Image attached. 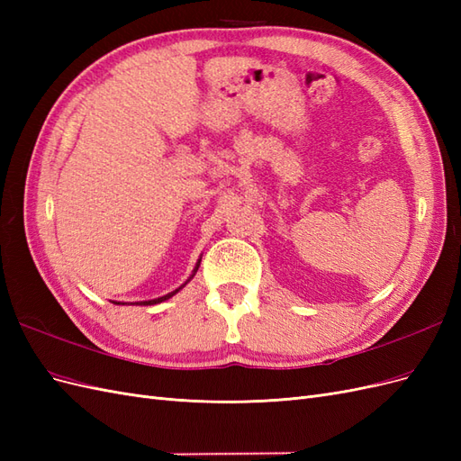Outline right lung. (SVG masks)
Returning <instances> with one entry per match:
<instances>
[{
    "label": "right lung",
    "mask_w": 461,
    "mask_h": 461,
    "mask_svg": "<svg viewBox=\"0 0 461 461\" xmlns=\"http://www.w3.org/2000/svg\"><path fill=\"white\" fill-rule=\"evenodd\" d=\"M200 261H202V258L198 259V263H196V267H194V271H192V275L188 276V281L185 283V285H180L176 290H173V292H169V294H165V296H159V298H153V300H144V302H136V305H156V303H161V302H165V300H169V298H173L176 292H180L183 290L192 278H194V275H196V271H198V267H200ZM113 303H117V305H124V303H121V302H113Z\"/></svg>",
    "instance_id": "right-lung-1"
}]
</instances>
